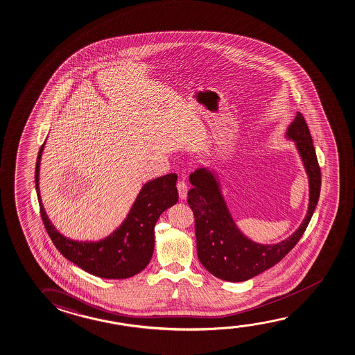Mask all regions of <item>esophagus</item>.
<instances>
[{
	"instance_id": "1",
	"label": "esophagus",
	"mask_w": 355,
	"mask_h": 355,
	"mask_svg": "<svg viewBox=\"0 0 355 355\" xmlns=\"http://www.w3.org/2000/svg\"><path fill=\"white\" fill-rule=\"evenodd\" d=\"M177 189H178L180 200H184L185 198H187V194H188V185H187L184 180H180L177 183Z\"/></svg>"
}]
</instances>
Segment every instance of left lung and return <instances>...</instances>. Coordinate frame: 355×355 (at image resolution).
Here are the masks:
<instances>
[{
	"mask_svg": "<svg viewBox=\"0 0 355 355\" xmlns=\"http://www.w3.org/2000/svg\"><path fill=\"white\" fill-rule=\"evenodd\" d=\"M284 137L294 141L308 175L309 204L300 226L276 244L254 242L238 228L215 168H199L189 175L193 188L188 191V204L196 218L198 257L215 277L230 282H243L272 268L293 249L311 220L319 201L321 172L313 139L302 113L297 112Z\"/></svg>",
	"mask_w": 355,
	"mask_h": 355,
	"instance_id": "left-lung-1",
	"label": "left lung"
}]
</instances>
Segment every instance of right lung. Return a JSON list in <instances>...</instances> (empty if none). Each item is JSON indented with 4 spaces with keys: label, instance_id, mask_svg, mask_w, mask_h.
I'll use <instances>...</instances> for the list:
<instances>
[{
    "label": "right lung",
    "instance_id": "right-lung-1",
    "mask_svg": "<svg viewBox=\"0 0 355 355\" xmlns=\"http://www.w3.org/2000/svg\"><path fill=\"white\" fill-rule=\"evenodd\" d=\"M45 144L46 141L36 159L35 188L42 221L58 252L84 271L100 278L123 279L143 271L154 252L156 222L164 211L178 201L177 175L170 173L146 182L124 221L111 234L100 241H74L57 231L42 205L39 173Z\"/></svg>",
    "mask_w": 355,
    "mask_h": 355
}]
</instances>
